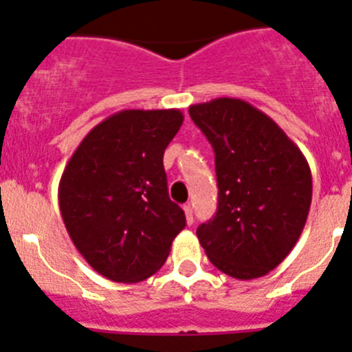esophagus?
<instances>
[{
	"mask_svg": "<svg viewBox=\"0 0 352 352\" xmlns=\"http://www.w3.org/2000/svg\"><path fill=\"white\" fill-rule=\"evenodd\" d=\"M182 209H184L186 221H188V226H193V209H191L190 204H186V206Z\"/></svg>",
	"mask_w": 352,
	"mask_h": 352,
	"instance_id": "1",
	"label": "esophagus"
}]
</instances>
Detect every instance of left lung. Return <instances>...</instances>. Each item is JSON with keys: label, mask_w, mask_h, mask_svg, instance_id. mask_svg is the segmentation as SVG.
Masks as SVG:
<instances>
[{"label": "left lung", "mask_w": 352, "mask_h": 352, "mask_svg": "<svg viewBox=\"0 0 352 352\" xmlns=\"http://www.w3.org/2000/svg\"><path fill=\"white\" fill-rule=\"evenodd\" d=\"M214 150L218 209L197 229L209 261L234 279H256L292 252L311 206V170L265 112L240 98L190 107Z\"/></svg>", "instance_id": "1"}]
</instances>
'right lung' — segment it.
<instances>
[{"label": "right lung", "mask_w": 352, "mask_h": 352, "mask_svg": "<svg viewBox=\"0 0 352 352\" xmlns=\"http://www.w3.org/2000/svg\"><path fill=\"white\" fill-rule=\"evenodd\" d=\"M179 109H126L85 135L58 182L76 250L100 276L140 283L164 265L186 217L168 197L162 155L181 129Z\"/></svg>", "instance_id": "add662e5"}]
</instances>
